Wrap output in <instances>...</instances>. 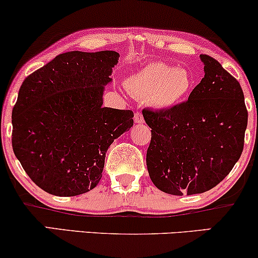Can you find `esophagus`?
Here are the masks:
<instances>
[{
    "instance_id": "esophagus-1",
    "label": "esophagus",
    "mask_w": 258,
    "mask_h": 258,
    "mask_svg": "<svg viewBox=\"0 0 258 258\" xmlns=\"http://www.w3.org/2000/svg\"><path fill=\"white\" fill-rule=\"evenodd\" d=\"M135 121L137 123H143L144 122V117H143V114L141 111H137V113L135 114Z\"/></svg>"
}]
</instances>
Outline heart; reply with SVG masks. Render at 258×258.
I'll return each mask as SVG.
<instances>
[{
    "label": "heart",
    "mask_w": 258,
    "mask_h": 258,
    "mask_svg": "<svg viewBox=\"0 0 258 258\" xmlns=\"http://www.w3.org/2000/svg\"><path fill=\"white\" fill-rule=\"evenodd\" d=\"M133 95L148 99L156 108H170L178 104L190 91L192 80L184 68L164 62H151L126 80Z\"/></svg>",
    "instance_id": "1"
}]
</instances>
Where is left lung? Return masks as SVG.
I'll list each match as a JSON object with an SVG mask.
<instances>
[{"label":"left lung","mask_w":258,"mask_h":258,"mask_svg":"<svg viewBox=\"0 0 258 258\" xmlns=\"http://www.w3.org/2000/svg\"><path fill=\"white\" fill-rule=\"evenodd\" d=\"M204 78L188 99L169 109L143 110L151 128L147 166L151 181L175 196L209 191L222 181L244 148L247 110L238 80L209 55Z\"/></svg>","instance_id":"obj_1"}]
</instances>
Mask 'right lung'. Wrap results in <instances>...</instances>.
<instances>
[{
	"label": "right lung",
	"mask_w": 258,
	"mask_h": 258,
	"mask_svg": "<svg viewBox=\"0 0 258 258\" xmlns=\"http://www.w3.org/2000/svg\"><path fill=\"white\" fill-rule=\"evenodd\" d=\"M116 51H68L30 74L12 111V145L42 190L70 197L96 187L105 153L133 126L132 110L102 107Z\"/></svg>",
	"instance_id": "1"
}]
</instances>
